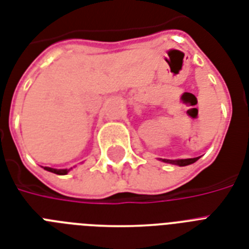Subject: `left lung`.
Here are the masks:
<instances>
[{
  "label": "left lung",
  "instance_id": "8db88e82",
  "mask_svg": "<svg viewBox=\"0 0 249 249\" xmlns=\"http://www.w3.org/2000/svg\"><path fill=\"white\" fill-rule=\"evenodd\" d=\"M199 158H193V159H178V160H169V159H163L164 163L168 164H174V165H179V166H186L190 165V164L195 163Z\"/></svg>",
  "mask_w": 249,
  "mask_h": 249
}]
</instances>
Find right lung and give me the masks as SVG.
<instances>
[{"instance_id":"obj_1","label":"right lung","mask_w":249,"mask_h":249,"mask_svg":"<svg viewBox=\"0 0 249 249\" xmlns=\"http://www.w3.org/2000/svg\"><path fill=\"white\" fill-rule=\"evenodd\" d=\"M45 169L55 174H67L70 172V169H54V168H49V166H45Z\"/></svg>"}]
</instances>
